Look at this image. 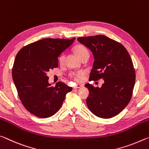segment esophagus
<instances>
[{
	"label": "esophagus",
	"mask_w": 149,
	"mask_h": 149,
	"mask_svg": "<svg viewBox=\"0 0 149 149\" xmlns=\"http://www.w3.org/2000/svg\"><path fill=\"white\" fill-rule=\"evenodd\" d=\"M81 87H82V85H80V84H77L76 86H74V88H74V89H78V88H81Z\"/></svg>",
	"instance_id": "esophagus-1"
}]
</instances>
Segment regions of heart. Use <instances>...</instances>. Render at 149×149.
I'll list each match as a JSON object with an SVG mask.
<instances>
[{
	"label": "heart",
	"instance_id": "b5f03b06",
	"mask_svg": "<svg viewBox=\"0 0 149 149\" xmlns=\"http://www.w3.org/2000/svg\"><path fill=\"white\" fill-rule=\"evenodd\" d=\"M74 52L76 53L78 57L80 58H82V57H85V56H88L89 53L87 49L84 47V45H78L75 46L74 47ZM65 61V53H62L61 55L59 56L58 57V63L61 65H64ZM82 75H83V72L81 71L79 72H72L70 74V76L74 78L75 80H79Z\"/></svg>",
	"mask_w": 149,
	"mask_h": 149
}]
</instances>
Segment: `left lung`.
I'll list each match as a JSON object with an SVG mask.
<instances>
[{
  "label": "left lung",
  "mask_w": 149,
  "mask_h": 149,
  "mask_svg": "<svg viewBox=\"0 0 149 149\" xmlns=\"http://www.w3.org/2000/svg\"><path fill=\"white\" fill-rule=\"evenodd\" d=\"M93 55L90 79L104 80L100 88L85 84L89 91L86 104L99 118H111L119 114L129 104L135 82L133 62L121 43L105 36L77 38Z\"/></svg>",
  "instance_id": "8db88e82"
}]
</instances>
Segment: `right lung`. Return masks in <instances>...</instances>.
<instances>
[{"mask_svg": "<svg viewBox=\"0 0 149 149\" xmlns=\"http://www.w3.org/2000/svg\"><path fill=\"white\" fill-rule=\"evenodd\" d=\"M74 40L45 38L25 46L16 55L13 79L22 103L33 115L42 118L54 115L72 91L61 82L53 87L47 73L58 67V57Z\"/></svg>", "mask_w": 149, "mask_h": 149, "instance_id": "obj_1", "label": "right lung"}]
</instances>
